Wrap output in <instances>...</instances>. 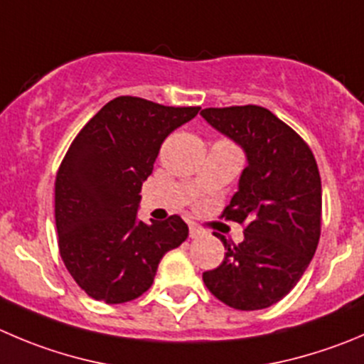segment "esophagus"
<instances>
[{
	"label": "esophagus",
	"instance_id": "34e87169",
	"mask_svg": "<svg viewBox=\"0 0 364 364\" xmlns=\"http://www.w3.org/2000/svg\"><path fill=\"white\" fill-rule=\"evenodd\" d=\"M203 234H205V230H203L198 223H189V237L195 240V237L203 236Z\"/></svg>",
	"mask_w": 364,
	"mask_h": 364
}]
</instances>
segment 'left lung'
<instances>
[{"label":"left lung","mask_w":364,"mask_h":364,"mask_svg":"<svg viewBox=\"0 0 364 364\" xmlns=\"http://www.w3.org/2000/svg\"><path fill=\"white\" fill-rule=\"evenodd\" d=\"M202 117L243 148L247 168L221 216L245 223L240 245L218 236L225 259L203 272L227 306L255 311L288 295L309 266L321 228V180L306 141L259 105L203 109Z\"/></svg>","instance_id":"obj_1"}]
</instances>
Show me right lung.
<instances>
[{"instance_id":"1","label":"right lung","mask_w":364,"mask_h":364,"mask_svg":"<svg viewBox=\"0 0 364 364\" xmlns=\"http://www.w3.org/2000/svg\"><path fill=\"white\" fill-rule=\"evenodd\" d=\"M198 110L119 96L69 146L55 180L58 250L91 299L123 304L141 296L166 252L188 237V225L176 214L144 223L137 209L161 144Z\"/></svg>"}]
</instances>
